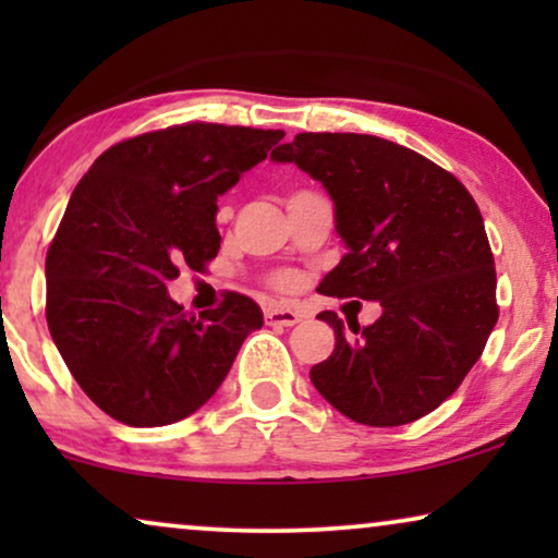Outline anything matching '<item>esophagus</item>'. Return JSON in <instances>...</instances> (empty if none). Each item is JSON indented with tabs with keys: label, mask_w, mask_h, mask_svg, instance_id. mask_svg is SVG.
<instances>
[{
	"label": "esophagus",
	"mask_w": 558,
	"mask_h": 558,
	"mask_svg": "<svg viewBox=\"0 0 558 558\" xmlns=\"http://www.w3.org/2000/svg\"><path fill=\"white\" fill-rule=\"evenodd\" d=\"M302 319L300 310L284 307V304H269L266 307V323L269 325H281V327H292Z\"/></svg>",
	"instance_id": "obj_1"
}]
</instances>
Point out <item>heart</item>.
<instances>
[{"instance_id": "1", "label": "heart", "mask_w": 558, "mask_h": 558, "mask_svg": "<svg viewBox=\"0 0 558 558\" xmlns=\"http://www.w3.org/2000/svg\"><path fill=\"white\" fill-rule=\"evenodd\" d=\"M287 281H289L287 277H277V284H287Z\"/></svg>"}]
</instances>
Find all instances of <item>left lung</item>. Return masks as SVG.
I'll use <instances>...</instances> for the list:
<instances>
[{"mask_svg": "<svg viewBox=\"0 0 558 558\" xmlns=\"http://www.w3.org/2000/svg\"><path fill=\"white\" fill-rule=\"evenodd\" d=\"M323 182L345 256L327 296L380 304L363 327L335 312V350L312 384L340 414L368 426L416 422L449 399L498 323L495 262L477 203L452 172L371 134H296L271 151Z\"/></svg>", "mask_w": 558, "mask_h": 558, "instance_id": "8db88e82", "label": "left lung"}]
</instances>
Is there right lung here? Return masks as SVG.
Wrapping results in <instances>:
<instances>
[{
	"instance_id": "add662e5",
	"label": "right lung",
	"mask_w": 558,
	"mask_h": 558,
	"mask_svg": "<svg viewBox=\"0 0 558 558\" xmlns=\"http://www.w3.org/2000/svg\"><path fill=\"white\" fill-rule=\"evenodd\" d=\"M281 136L203 121L167 126L113 144L75 185L45 258V317L68 371L117 422L190 416L264 325L258 304L235 292L187 315L167 281L216 258L218 197Z\"/></svg>"
}]
</instances>
